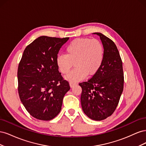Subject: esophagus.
Returning <instances> with one entry per match:
<instances>
[{
  "instance_id": "34e87169",
  "label": "esophagus",
  "mask_w": 146,
  "mask_h": 146,
  "mask_svg": "<svg viewBox=\"0 0 146 146\" xmlns=\"http://www.w3.org/2000/svg\"><path fill=\"white\" fill-rule=\"evenodd\" d=\"M69 85H70V88H72L73 86H74L75 85H76V83H75V82H70L69 83Z\"/></svg>"
}]
</instances>
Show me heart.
I'll return each instance as SVG.
<instances>
[{"label": "heart", "instance_id": "b5f03b06", "mask_svg": "<svg viewBox=\"0 0 146 146\" xmlns=\"http://www.w3.org/2000/svg\"><path fill=\"white\" fill-rule=\"evenodd\" d=\"M104 60V47L98 39L77 38L65 48V55L57 56L56 63L61 73L67 74L74 63L75 68L66 80L77 82L85 79L88 74L93 76L99 70Z\"/></svg>", "mask_w": 146, "mask_h": 146}]
</instances>
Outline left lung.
<instances>
[{"label": "left lung", "mask_w": 146, "mask_h": 146, "mask_svg": "<svg viewBox=\"0 0 146 146\" xmlns=\"http://www.w3.org/2000/svg\"><path fill=\"white\" fill-rule=\"evenodd\" d=\"M104 60L99 70L87 82L79 83L82 88L81 105L83 112L92 120L102 121L115 111L123 88L122 61L114 42L100 33Z\"/></svg>", "instance_id": "8db88e82"}]
</instances>
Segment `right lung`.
<instances>
[{
    "label": "right lung",
    "mask_w": 146,
    "mask_h": 146,
    "mask_svg": "<svg viewBox=\"0 0 146 146\" xmlns=\"http://www.w3.org/2000/svg\"><path fill=\"white\" fill-rule=\"evenodd\" d=\"M69 38L39 36L24 51L17 69L18 93L31 116L50 121L58 115L69 82L59 72L56 60Z\"/></svg>",
    "instance_id": "right-lung-1"
}]
</instances>
